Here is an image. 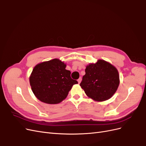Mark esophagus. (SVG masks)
<instances>
[{"instance_id": "esophagus-1", "label": "esophagus", "mask_w": 146, "mask_h": 146, "mask_svg": "<svg viewBox=\"0 0 146 146\" xmlns=\"http://www.w3.org/2000/svg\"><path fill=\"white\" fill-rule=\"evenodd\" d=\"M81 81H82V78H81V77H80V78H79L78 79V80H77V82H78V83H80Z\"/></svg>"}]
</instances>
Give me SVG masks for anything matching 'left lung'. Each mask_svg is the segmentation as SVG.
<instances>
[{"label": "left lung", "mask_w": 146, "mask_h": 146, "mask_svg": "<svg viewBox=\"0 0 146 146\" xmlns=\"http://www.w3.org/2000/svg\"><path fill=\"white\" fill-rule=\"evenodd\" d=\"M80 86L89 98L96 102L110 99L116 92L120 83L115 66L104 60L90 63L85 69Z\"/></svg>", "instance_id": "8db88e82"}]
</instances>
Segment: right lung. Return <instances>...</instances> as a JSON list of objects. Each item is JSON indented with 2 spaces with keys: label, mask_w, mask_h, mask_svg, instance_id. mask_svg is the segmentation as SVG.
<instances>
[{
  "label": "right lung",
  "mask_w": 146,
  "mask_h": 146,
  "mask_svg": "<svg viewBox=\"0 0 146 146\" xmlns=\"http://www.w3.org/2000/svg\"><path fill=\"white\" fill-rule=\"evenodd\" d=\"M66 64L55 58L35 66L29 77L30 85L35 97L42 102L57 104L68 96L77 80L70 77Z\"/></svg>",
  "instance_id": "add662e5"
}]
</instances>
